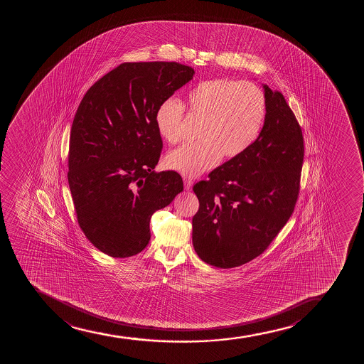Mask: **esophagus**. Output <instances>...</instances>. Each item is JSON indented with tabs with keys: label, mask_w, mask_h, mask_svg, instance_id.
<instances>
[{
	"label": "esophagus",
	"mask_w": 364,
	"mask_h": 364,
	"mask_svg": "<svg viewBox=\"0 0 364 364\" xmlns=\"http://www.w3.org/2000/svg\"><path fill=\"white\" fill-rule=\"evenodd\" d=\"M192 186H193V181L192 180H189V178H184V189H186V191H191V189H192Z\"/></svg>",
	"instance_id": "esophagus-1"
}]
</instances>
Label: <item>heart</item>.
Returning a JSON list of instances; mask_svg holds the SVG:
<instances>
[{
  "mask_svg": "<svg viewBox=\"0 0 364 364\" xmlns=\"http://www.w3.org/2000/svg\"><path fill=\"white\" fill-rule=\"evenodd\" d=\"M188 113L203 120L200 142L184 144L165 156V166L184 177H197L218 166L222 155L238 158L256 142L267 117L264 91L249 81H201L186 95ZM184 107L175 98L161 100L154 114L156 130L170 144L180 142Z\"/></svg>",
  "mask_w": 364,
  "mask_h": 364,
  "instance_id": "obj_1",
  "label": "heart"
}]
</instances>
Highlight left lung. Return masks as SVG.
I'll list each match as a JSON object with an SVG mask.
<instances>
[{"label": "left lung", "instance_id": "left-lung-1", "mask_svg": "<svg viewBox=\"0 0 364 364\" xmlns=\"http://www.w3.org/2000/svg\"><path fill=\"white\" fill-rule=\"evenodd\" d=\"M267 117L256 142L194 184L193 247L206 264L233 268L261 255L293 213L304 137L284 96L264 85Z\"/></svg>", "mask_w": 364, "mask_h": 364}]
</instances>
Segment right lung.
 <instances>
[{
	"label": "right lung",
	"instance_id": "add662e5",
	"mask_svg": "<svg viewBox=\"0 0 364 364\" xmlns=\"http://www.w3.org/2000/svg\"><path fill=\"white\" fill-rule=\"evenodd\" d=\"M193 75L176 62L122 63L90 87L76 110L68 182L80 228L107 255L141 252L151 215L183 191L177 172L154 171L163 148L154 114Z\"/></svg>",
	"mask_w": 364,
	"mask_h": 364
}]
</instances>
